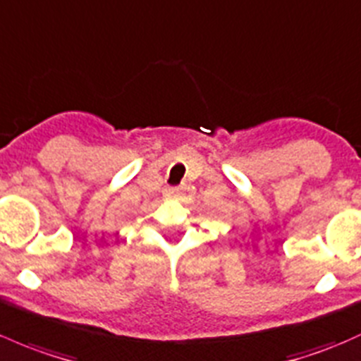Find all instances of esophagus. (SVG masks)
Listing matches in <instances>:
<instances>
[{"mask_svg":"<svg viewBox=\"0 0 361 361\" xmlns=\"http://www.w3.org/2000/svg\"><path fill=\"white\" fill-rule=\"evenodd\" d=\"M181 190H180V188H168V193H169V195H173V197H176L178 195V193H180Z\"/></svg>","mask_w":361,"mask_h":361,"instance_id":"34e87169","label":"esophagus"}]
</instances>
